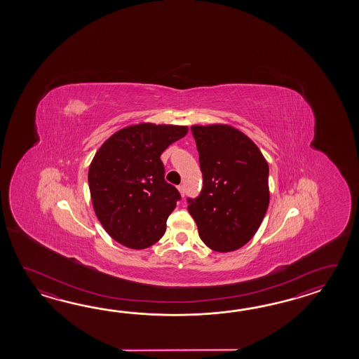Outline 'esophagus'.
Here are the masks:
<instances>
[{
    "label": "esophagus",
    "mask_w": 359,
    "mask_h": 359,
    "mask_svg": "<svg viewBox=\"0 0 359 359\" xmlns=\"http://www.w3.org/2000/svg\"><path fill=\"white\" fill-rule=\"evenodd\" d=\"M178 191H180V194H181L182 196H184V192H186V190H184V186H183V184H180V186H178Z\"/></svg>",
    "instance_id": "34e87169"
}]
</instances>
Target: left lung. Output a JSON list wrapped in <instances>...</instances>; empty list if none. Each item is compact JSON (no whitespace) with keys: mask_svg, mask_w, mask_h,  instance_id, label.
I'll return each instance as SVG.
<instances>
[{"mask_svg":"<svg viewBox=\"0 0 359 359\" xmlns=\"http://www.w3.org/2000/svg\"><path fill=\"white\" fill-rule=\"evenodd\" d=\"M203 189L187 198L198 236L212 250L232 252L259 229L269 203V169L259 149L229 126H192Z\"/></svg>","mask_w":359,"mask_h":359,"instance_id":"left-lung-1","label":"left lung"}]
</instances>
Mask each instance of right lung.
Masks as SVG:
<instances>
[{
    "mask_svg": "<svg viewBox=\"0 0 359 359\" xmlns=\"http://www.w3.org/2000/svg\"><path fill=\"white\" fill-rule=\"evenodd\" d=\"M187 127L150 123L123 128L107 140L88 170L92 204L110 236L130 249H146L165 232L181 195L164 180L161 155Z\"/></svg>",
    "mask_w": 359,
    "mask_h": 359,
    "instance_id": "right-lung-1",
    "label": "right lung"
}]
</instances>
